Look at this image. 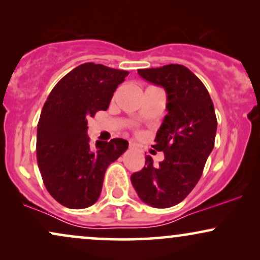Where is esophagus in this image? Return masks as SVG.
<instances>
[{"label": "esophagus", "instance_id": "34e87169", "mask_svg": "<svg viewBox=\"0 0 260 260\" xmlns=\"http://www.w3.org/2000/svg\"><path fill=\"white\" fill-rule=\"evenodd\" d=\"M137 146V144L136 143H133V142H129V148L131 149H134Z\"/></svg>", "mask_w": 260, "mask_h": 260}]
</instances>
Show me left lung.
I'll use <instances>...</instances> for the list:
<instances>
[{
  "mask_svg": "<svg viewBox=\"0 0 260 260\" xmlns=\"http://www.w3.org/2000/svg\"><path fill=\"white\" fill-rule=\"evenodd\" d=\"M140 77L167 93V115L152 148L165 160L154 166L145 157L142 171L131 176L139 199L155 208H168L191 192L214 148L217 117L207 88L196 75L179 64L140 69Z\"/></svg>",
  "mask_w": 260,
  "mask_h": 260,
  "instance_id": "left-lung-1",
  "label": "left lung"
}]
</instances>
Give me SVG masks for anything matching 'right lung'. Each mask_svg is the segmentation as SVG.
Instances as JSON below:
<instances>
[{"mask_svg": "<svg viewBox=\"0 0 260 260\" xmlns=\"http://www.w3.org/2000/svg\"><path fill=\"white\" fill-rule=\"evenodd\" d=\"M128 71L84 62L65 75L49 93L37 124V164L46 189L68 208L98 201L106 168L128 148L121 138L98 142L87 136V118L106 110Z\"/></svg>", "mask_w": 260, "mask_h": 260, "instance_id": "add662e5", "label": "right lung"}]
</instances>
